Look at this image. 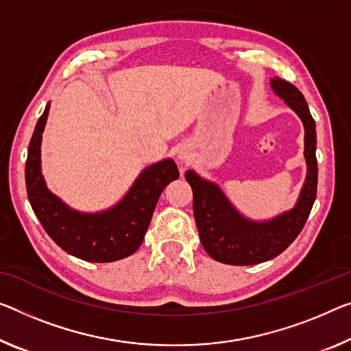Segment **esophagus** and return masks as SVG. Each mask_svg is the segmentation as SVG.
<instances>
[{
	"mask_svg": "<svg viewBox=\"0 0 351 351\" xmlns=\"http://www.w3.org/2000/svg\"><path fill=\"white\" fill-rule=\"evenodd\" d=\"M177 157H179L180 161H183V163H188L191 158V150L186 147V145H182V147L179 149V152H177Z\"/></svg>",
	"mask_w": 351,
	"mask_h": 351,
	"instance_id": "obj_1",
	"label": "esophagus"
}]
</instances>
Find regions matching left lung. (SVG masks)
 <instances>
[{
    "label": "left lung",
    "mask_w": 351,
    "mask_h": 351,
    "mask_svg": "<svg viewBox=\"0 0 351 351\" xmlns=\"http://www.w3.org/2000/svg\"><path fill=\"white\" fill-rule=\"evenodd\" d=\"M274 94L300 116L304 125V158L307 174L295 207L268 221L245 218L232 206L217 183L186 171L193 190V212L201 243L207 254L228 265H254L287 250L304 228L317 196V133L303 94L282 78H271Z\"/></svg>",
    "instance_id": "obj_1"
}]
</instances>
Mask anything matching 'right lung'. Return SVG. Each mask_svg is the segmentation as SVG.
Returning a JSON list of instances; mask_svg holds the SVG:
<instances>
[{
    "mask_svg": "<svg viewBox=\"0 0 351 351\" xmlns=\"http://www.w3.org/2000/svg\"><path fill=\"white\" fill-rule=\"evenodd\" d=\"M50 104L36 123L26 158V193L37 219L55 243L88 262H114L141 246L155 206L166 185L179 177L174 160L145 168L116 206L99 213L70 208L47 188L40 171V143Z\"/></svg>",
    "mask_w": 351,
    "mask_h": 351,
    "instance_id": "obj_1",
    "label": "right lung"
}]
</instances>
